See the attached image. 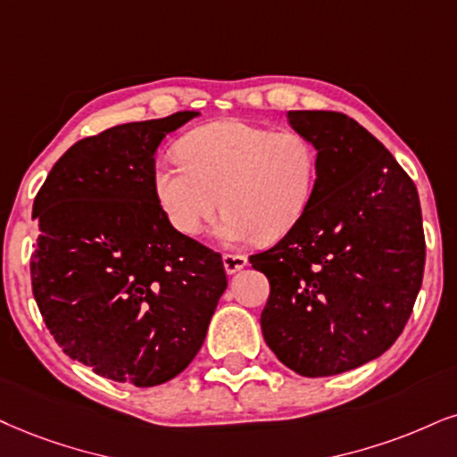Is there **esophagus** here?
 I'll return each mask as SVG.
<instances>
[{
    "label": "esophagus",
    "instance_id": "1",
    "mask_svg": "<svg viewBox=\"0 0 457 457\" xmlns=\"http://www.w3.org/2000/svg\"><path fill=\"white\" fill-rule=\"evenodd\" d=\"M222 262H224V271H227L228 275H233V273H237L245 267L247 256H244V254H224Z\"/></svg>",
    "mask_w": 457,
    "mask_h": 457
}]
</instances>
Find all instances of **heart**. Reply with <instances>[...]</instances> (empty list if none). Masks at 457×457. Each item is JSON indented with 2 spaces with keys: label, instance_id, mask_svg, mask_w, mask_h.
<instances>
[{
  "label": "heart",
  "instance_id": "1",
  "mask_svg": "<svg viewBox=\"0 0 457 457\" xmlns=\"http://www.w3.org/2000/svg\"><path fill=\"white\" fill-rule=\"evenodd\" d=\"M178 159L156 161L152 190L184 237H199L220 205L227 210L218 228L224 244L284 237L305 218L318 188V145L296 129L210 122L179 139Z\"/></svg>",
  "mask_w": 457,
  "mask_h": 457
}]
</instances>
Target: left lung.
I'll return each mask as SVG.
<instances>
[{
  "mask_svg": "<svg viewBox=\"0 0 457 457\" xmlns=\"http://www.w3.org/2000/svg\"><path fill=\"white\" fill-rule=\"evenodd\" d=\"M320 152L312 207L271 250L250 256L271 284L261 328L279 362L328 377L401 337L426 262L418 188L379 139L341 112H288Z\"/></svg>",
  "mask_w": 457,
  "mask_h": 457,
  "instance_id": "obj_1",
  "label": "left lung"
}]
</instances>
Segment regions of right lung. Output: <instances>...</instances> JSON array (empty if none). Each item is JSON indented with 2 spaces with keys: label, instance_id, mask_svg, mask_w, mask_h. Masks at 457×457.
<instances>
[{
  "label": "right lung",
  "instance_id": "1",
  "mask_svg": "<svg viewBox=\"0 0 457 457\" xmlns=\"http://www.w3.org/2000/svg\"><path fill=\"white\" fill-rule=\"evenodd\" d=\"M195 116L80 139L33 201L39 313L67 356L112 381L150 387L182 373L227 290L222 256L179 235L152 190L156 148Z\"/></svg>",
  "mask_w": 457,
  "mask_h": 457
}]
</instances>
